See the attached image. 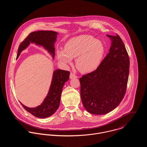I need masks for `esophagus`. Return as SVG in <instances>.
I'll list each match as a JSON object with an SVG mask.
<instances>
[{
	"instance_id": "1",
	"label": "esophagus",
	"mask_w": 147,
	"mask_h": 147,
	"mask_svg": "<svg viewBox=\"0 0 147 147\" xmlns=\"http://www.w3.org/2000/svg\"><path fill=\"white\" fill-rule=\"evenodd\" d=\"M69 78H70V79H73V78H77L78 76H77L75 74H74V73H72V72H71Z\"/></svg>"
}]
</instances>
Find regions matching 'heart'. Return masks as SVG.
<instances>
[{
	"instance_id": "b5f03b06",
	"label": "heart",
	"mask_w": 147,
	"mask_h": 147,
	"mask_svg": "<svg viewBox=\"0 0 147 147\" xmlns=\"http://www.w3.org/2000/svg\"><path fill=\"white\" fill-rule=\"evenodd\" d=\"M105 49L103 44L92 36L83 35L74 37L66 43L64 50H58V59L62 63L71 64L76 58L77 68L83 73L95 70L102 59Z\"/></svg>"
}]
</instances>
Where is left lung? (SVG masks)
<instances>
[{
	"instance_id": "left-lung-1",
	"label": "left lung",
	"mask_w": 147,
	"mask_h": 147,
	"mask_svg": "<svg viewBox=\"0 0 147 147\" xmlns=\"http://www.w3.org/2000/svg\"><path fill=\"white\" fill-rule=\"evenodd\" d=\"M111 40L109 53L94 71L80 78V94L85 109L97 115L107 114L123 100L129 75V59L119 36Z\"/></svg>"
}]
</instances>
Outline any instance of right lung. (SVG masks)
Masks as SVG:
<instances>
[{
  "mask_svg": "<svg viewBox=\"0 0 147 147\" xmlns=\"http://www.w3.org/2000/svg\"><path fill=\"white\" fill-rule=\"evenodd\" d=\"M57 33L55 32L46 30H39L30 33L20 44L17 58L20 55L21 51L30 42L41 45L53 55V57L54 58L55 48L54 44L57 39ZM69 74L70 73L68 71L56 69L53 74L49 92L41 105L35 108H30L21 104L22 107L33 115L40 118H45L52 115L59 106L63 85L68 80Z\"/></svg>",
  "mask_w": 147,
  "mask_h": 147,
  "instance_id": "1",
  "label": "right lung"
}]
</instances>
